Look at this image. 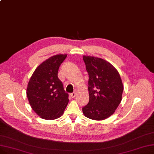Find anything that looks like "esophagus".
<instances>
[{"label": "esophagus", "mask_w": 154, "mask_h": 154, "mask_svg": "<svg viewBox=\"0 0 154 154\" xmlns=\"http://www.w3.org/2000/svg\"><path fill=\"white\" fill-rule=\"evenodd\" d=\"M75 95H76V92H73L71 93L70 94V97H72V98H74V97H75Z\"/></svg>", "instance_id": "1"}]
</instances>
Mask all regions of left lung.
Returning <instances> with one entry per match:
<instances>
[{"label":"left lung","mask_w":154,"mask_h":154,"mask_svg":"<svg viewBox=\"0 0 154 154\" xmlns=\"http://www.w3.org/2000/svg\"><path fill=\"white\" fill-rule=\"evenodd\" d=\"M89 75V103L82 108L84 115L103 120L115 112L122 101L123 85L117 70L104 60L83 56Z\"/></svg>","instance_id":"8db88e82"}]
</instances>
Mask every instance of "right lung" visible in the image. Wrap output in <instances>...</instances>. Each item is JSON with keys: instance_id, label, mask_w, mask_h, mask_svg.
I'll return each mask as SVG.
<instances>
[{"instance_id": "obj_1", "label": "right lung", "mask_w": 154, "mask_h": 154, "mask_svg": "<svg viewBox=\"0 0 154 154\" xmlns=\"http://www.w3.org/2000/svg\"><path fill=\"white\" fill-rule=\"evenodd\" d=\"M67 55L53 56L40 64L28 84L27 97L32 109L45 119L60 117L69 103V94L58 77L60 66Z\"/></svg>"}]
</instances>
